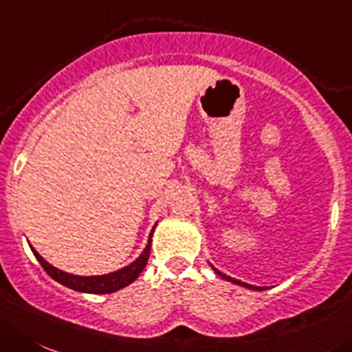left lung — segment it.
Listing matches in <instances>:
<instances>
[{"mask_svg":"<svg viewBox=\"0 0 352 352\" xmlns=\"http://www.w3.org/2000/svg\"><path fill=\"white\" fill-rule=\"evenodd\" d=\"M212 269H213V271L217 272V274L221 276V278H224V280L231 281V283H234V285H239V287L250 288V290H264V287H254V285H248V283H243V281H239V280H234V278H231V276H226V274H222V272H221V271H217V269L213 267V265H212Z\"/></svg>","mask_w":352,"mask_h":352,"instance_id":"8db88e82","label":"left lung"}]
</instances>
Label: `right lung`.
<instances>
[{"mask_svg": "<svg viewBox=\"0 0 352 352\" xmlns=\"http://www.w3.org/2000/svg\"><path fill=\"white\" fill-rule=\"evenodd\" d=\"M154 231V228H153ZM153 231L149 234V241H147L146 248L140 254V257L137 261L131 262L130 265L123 269H118V271L109 272V274H102V276H76V274H69V272L60 271V269L54 267L52 264H48L38 252L31 246L32 254L38 258V262L41 264V267L48 272V274L54 278L55 281H58L64 287L71 288V290L83 292V294H113V292L121 290V288L128 287L130 283L139 278L140 272L146 267L147 261H149L151 254V238H153Z\"/></svg>", "mask_w": 352, "mask_h": 352, "instance_id": "right-lung-1", "label": "right lung"}]
</instances>
